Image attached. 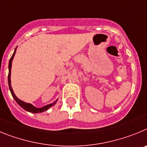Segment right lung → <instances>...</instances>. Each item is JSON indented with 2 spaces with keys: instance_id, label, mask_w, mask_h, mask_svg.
<instances>
[{
  "instance_id": "1",
  "label": "right lung",
  "mask_w": 147,
  "mask_h": 147,
  "mask_svg": "<svg viewBox=\"0 0 147 147\" xmlns=\"http://www.w3.org/2000/svg\"><path fill=\"white\" fill-rule=\"evenodd\" d=\"M17 47H16L15 50H14V53H13L12 56H11V58L10 59V60H9V75H8V83H9V90H10V92H11V95H12L13 98H14V100L17 102V103H18V105H19L22 108H23L24 110H26V111H28V112H30V113H42V112L46 111H47L49 108H51L53 105H55V103L57 102V101L59 100V99H57L56 100H55L53 102L50 103V104H48V105H45V106L42 107V108H36V107H35L34 105H33L32 104H31V103L26 102L20 100L18 96H16L15 94L14 93V91H13L12 87H11V64H12V61H13V59H14L16 51H17Z\"/></svg>"
}]
</instances>
